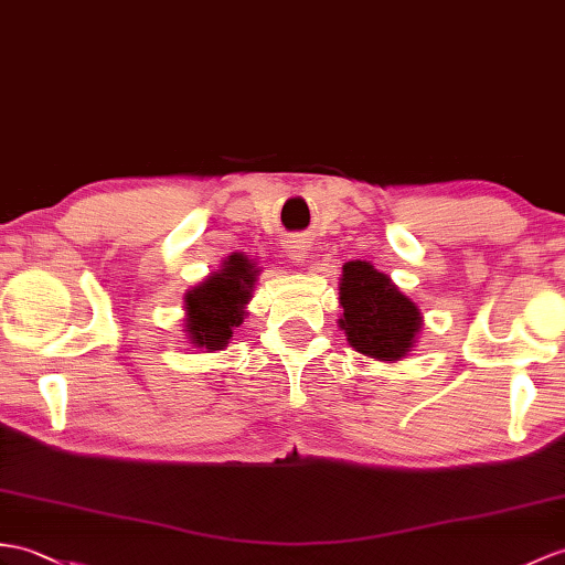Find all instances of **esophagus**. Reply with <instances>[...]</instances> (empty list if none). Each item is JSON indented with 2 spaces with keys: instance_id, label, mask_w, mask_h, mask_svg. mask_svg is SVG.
<instances>
[{
  "instance_id": "esophagus-1",
  "label": "esophagus",
  "mask_w": 565,
  "mask_h": 565,
  "mask_svg": "<svg viewBox=\"0 0 565 565\" xmlns=\"http://www.w3.org/2000/svg\"><path fill=\"white\" fill-rule=\"evenodd\" d=\"M284 250H286L288 259L306 262V257H308V253H310V245H308L306 238H291V241L284 243Z\"/></svg>"
}]
</instances>
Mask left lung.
<instances>
[{"instance_id":"1","label":"left lung","mask_w":565,"mask_h":565,"mask_svg":"<svg viewBox=\"0 0 565 565\" xmlns=\"http://www.w3.org/2000/svg\"><path fill=\"white\" fill-rule=\"evenodd\" d=\"M339 306L344 310L339 327L353 351L385 363H397L414 351L424 315L390 274L371 262L356 259L342 267Z\"/></svg>"}]
</instances>
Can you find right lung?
<instances>
[{"label": "right lung", "instance_id": "right-lung-1", "mask_svg": "<svg viewBox=\"0 0 565 565\" xmlns=\"http://www.w3.org/2000/svg\"><path fill=\"white\" fill-rule=\"evenodd\" d=\"M259 267L245 255L223 259L218 271L209 274L185 294V337L194 349H226L233 330L241 327L250 303Z\"/></svg>", "mask_w": 565, "mask_h": 565}]
</instances>
